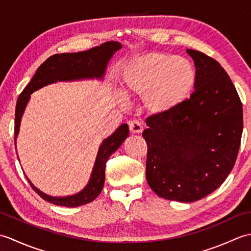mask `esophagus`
<instances>
[{
  "label": "esophagus",
  "mask_w": 251,
  "mask_h": 251,
  "mask_svg": "<svg viewBox=\"0 0 251 251\" xmlns=\"http://www.w3.org/2000/svg\"><path fill=\"white\" fill-rule=\"evenodd\" d=\"M129 130L131 134H140L143 130L142 124L137 120H132L129 122Z\"/></svg>",
  "instance_id": "obj_1"
}]
</instances>
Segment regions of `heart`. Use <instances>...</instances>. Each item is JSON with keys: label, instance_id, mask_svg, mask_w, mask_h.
Returning <instances> with one entry per match:
<instances>
[{"label": "heart", "instance_id": "obj_1", "mask_svg": "<svg viewBox=\"0 0 251 251\" xmlns=\"http://www.w3.org/2000/svg\"><path fill=\"white\" fill-rule=\"evenodd\" d=\"M196 72L183 57L153 51L129 60L123 69V92L141 97L149 114L164 116L181 108L193 93Z\"/></svg>", "mask_w": 251, "mask_h": 251}]
</instances>
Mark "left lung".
<instances>
[{"instance_id": "1", "label": "left lung", "mask_w": 251, "mask_h": 251, "mask_svg": "<svg viewBox=\"0 0 251 251\" xmlns=\"http://www.w3.org/2000/svg\"><path fill=\"white\" fill-rule=\"evenodd\" d=\"M190 99L174 113L152 115L142 132L148 145V184L163 199L201 200L217 190L234 167L243 132V105L220 63L199 50Z\"/></svg>"}]
</instances>
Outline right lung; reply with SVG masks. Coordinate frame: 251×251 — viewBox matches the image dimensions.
I'll use <instances>...</instances> for the list:
<instances>
[{"label":"right lung","instance_id":"obj_1","mask_svg":"<svg viewBox=\"0 0 251 251\" xmlns=\"http://www.w3.org/2000/svg\"><path fill=\"white\" fill-rule=\"evenodd\" d=\"M122 49V44L115 41H109L85 51L65 52L52 55L37 68L30 83L26 85L23 93L19 95L15 113V143L19 134L21 117L31 94L35 90L56 82H72L79 79H102L106 67L114 52ZM129 136L127 124H122L113 134L101 143L96 157L90 179L87 185L78 193L70 196H50L40 191L26 178L28 182L42 199L57 206L77 207L93 201L102 191L105 179V164L108 158L121 147Z\"/></svg>","mask_w":251,"mask_h":251}]
</instances>
